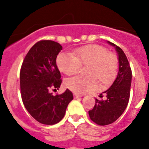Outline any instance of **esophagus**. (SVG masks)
Segmentation results:
<instances>
[{
	"instance_id": "esophagus-1",
	"label": "esophagus",
	"mask_w": 149,
	"mask_h": 149,
	"mask_svg": "<svg viewBox=\"0 0 149 149\" xmlns=\"http://www.w3.org/2000/svg\"><path fill=\"white\" fill-rule=\"evenodd\" d=\"M73 97H74L75 99H77V98L81 97V96L79 94H77V93H73Z\"/></svg>"
}]
</instances>
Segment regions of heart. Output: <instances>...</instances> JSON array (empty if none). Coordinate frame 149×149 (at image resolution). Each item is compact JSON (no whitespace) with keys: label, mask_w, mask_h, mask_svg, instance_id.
Here are the masks:
<instances>
[{"label":"heart","mask_w":149,"mask_h":149,"mask_svg":"<svg viewBox=\"0 0 149 149\" xmlns=\"http://www.w3.org/2000/svg\"><path fill=\"white\" fill-rule=\"evenodd\" d=\"M58 69L67 75H73L79 71L81 65L87 66L85 73L89 76H77L65 81L66 87L77 94L93 91L97 87V80L108 84L116 74L118 61L116 56L100 45H88L79 48L74 56L60 53L56 59Z\"/></svg>","instance_id":"heart-1"}]
</instances>
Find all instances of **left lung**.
I'll list each match as a JSON object with an SVG mask.
<instances>
[{
  "mask_svg": "<svg viewBox=\"0 0 149 149\" xmlns=\"http://www.w3.org/2000/svg\"><path fill=\"white\" fill-rule=\"evenodd\" d=\"M107 42L116 49L119 61V71L113 84L103 92L105 98L104 100L96 99L95 106L88 112L91 120L100 125L111 124L123 114L129 101L132 77L129 63L123 49L113 43Z\"/></svg>",
  "mask_w": 149,
  "mask_h": 149,
  "instance_id": "1",
  "label": "left lung"
}]
</instances>
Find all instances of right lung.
<instances>
[{
  "instance_id": "add662e5",
  "label": "right lung",
  "mask_w": 149,
  "mask_h": 149,
  "mask_svg": "<svg viewBox=\"0 0 149 149\" xmlns=\"http://www.w3.org/2000/svg\"><path fill=\"white\" fill-rule=\"evenodd\" d=\"M62 49L60 44L43 40L35 44L23 61L20 72L21 98L25 108L35 120L54 125L62 120L73 96L70 90L53 96L52 89L61 84L56 58Z\"/></svg>"
}]
</instances>
